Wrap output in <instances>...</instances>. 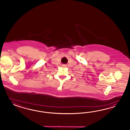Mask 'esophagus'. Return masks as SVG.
Wrapping results in <instances>:
<instances>
[{"label": "esophagus", "instance_id": "1", "mask_svg": "<svg viewBox=\"0 0 130 130\" xmlns=\"http://www.w3.org/2000/svg\"><path fill=\"white\" fill-rule=\"evenodd\" d=\"M62 66H63V67H65V66H66V65L63 64V65H62Z\"/></svg>", "mask_w": 130, "mask_h": 130}]
</instances>
